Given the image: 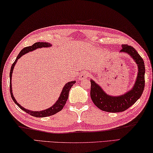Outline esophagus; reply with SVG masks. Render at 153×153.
<instances>
[{
  "label": "esophagus",
  "instance_id": "1",
  "mask_svg": "<svg viewBox=\"0 0 153 153\" xmlns=\"http://www.w3.org/2000/svg\"><path fill=\"white\" fill-rule=\"evenodd\" d=\"M88 76V72H82L81 73L79 74V80H82L86 78V77H87Z\"/></svg>",
  "mask_w": 153,
  "mask_h": 153
}]
</instances>
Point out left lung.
Wrapping results in <instances>:
<instances>
[{
	"mask_svg": "<svg viewBox=\"0 0 153 153\" xmlns=\"http://www.w3.org/2000/svg\"><path fill=\"white\" fill-rule=\"evenodd\" d=\"M122 47L120 52L128 53L138 64L137 79L132 89L118 97H111L107 95L95 81L93 80L91 81V86L90 93L93 102L99 109L105 111L117 113L126 110L141 97L145 86V66L143 59L131 45L123 44Z\"/></svg>",
	"mask_w": 153,
	"mask_h": 153,
	"instance_id": "8db88e82",
	"label": "left lung"
}]
</instances>
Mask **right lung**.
Returning <instances> with one entry per match:
<instances>
[{"mask_svg":"<svg viewBox=\"0 0 153 153\" xmlns=\"http://www.w3.org/2000/svg\"><path fill=\"white\" fill-rule=\"evenodd\" d=\"M50 44L48 42H36L33 44L31 46H27L24 48L21 51L19 52V54L17 56V58H16L15 61L13 62L12 64L11 68H10V95H11V97L13 99V100L15 104L19 107V108L22 109L24 111H25L26 113H27L28 114L31 115L32 116L34 117H48V116H52V115L55 114L56 113H58L60 111H61L62 108H64V106L65 105V104L66 103V101L68 98V93H69V91L71 89V88L73 86L74 84H75L76 81H71L69 82L68 83H66L63 88L62 91V93L60 94V97L58 98V101H56V103L53 105V106L51 107V108H48V109H45V110H43V111H32L30 110H28V109H26L25 108H23V107H21L17 101L15 100V99L14 97V96L13 95L12 93V87H11V77H12V73H13V68H14V66L15 65L16 62H17V60L19 58H21L23 55L25 54V53H27L29 52H31V51H33L34 50L37 49V48H43V47H50L51 46Z\"/></svg>","mask_w":153,"mask_h":153,"instance_id":"1","label":"right lung"}]
</instances>
